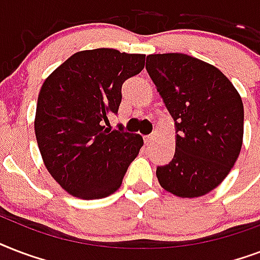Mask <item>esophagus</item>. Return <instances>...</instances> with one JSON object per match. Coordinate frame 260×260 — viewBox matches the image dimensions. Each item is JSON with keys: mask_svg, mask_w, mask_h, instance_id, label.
Here are the masks:
<instances>
[{"mask_svg": "<svg viewBox=\"0 0 260 260\" xmlns=\"http://www.w3.org/2000/svg\"><path fill=\"white\" fill-rule=\"evenodd\" d=\"M153 137H154L153 134L145 137V144H150V142H152V140H153Z\"/></svg>", "mask_w": 260, "mask_h": 260, "instance_id": "obj_1", "label": "esophagus"}]
</instances>
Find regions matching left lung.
Masks as SVG:
<instances>
[{
  "instance_id": "obj_1",
  "label": "left lung",
  "mask_w": 260,
  "mask_h": 260,
  "mask_svg": "<svg viewBox=\"0 0 260 260\" xmlns=\"http://www.w3.org/2000/svg\"><path fill=\"white\" fill-rule=\"evenodd\" d=\"M146 70L176 130L175 156L157 167L158 183L180 198L202 197L226 178L240 154V94L216 66L187 54L148 55Z\"/></svg>"
}]
</instances>
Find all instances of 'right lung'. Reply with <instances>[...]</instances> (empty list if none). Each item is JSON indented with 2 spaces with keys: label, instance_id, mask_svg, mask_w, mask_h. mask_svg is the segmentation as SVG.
<instances>
[{
  "label": "right lung",
  "instance_id": "1",
  "mask_svg": "<svg viewBox=\"0 0 260 260\" xmlns=\"http://www.w3.org/2000/svg\"><path fill=\"white\" fill-rule=\"evenodd\" d=\"M144 54L94 48L73 54L40 88L35 136L50 175L70 195L104 198L122 184L140 153V134L106 127L122 85L144 69Z\"/></svg>",
  "mask_w": 260,
  "mask_h": 260
}]
</instances>
